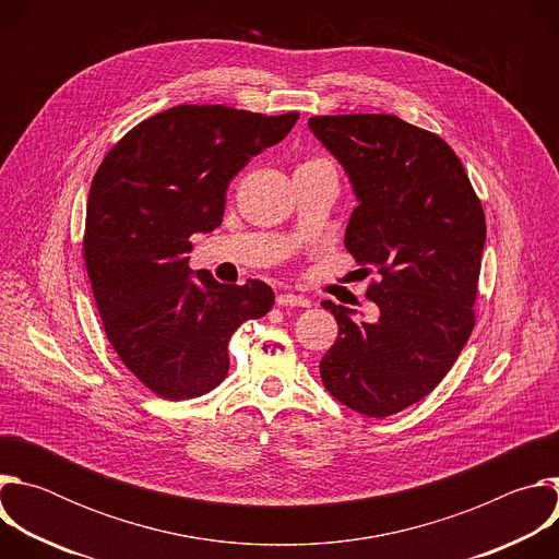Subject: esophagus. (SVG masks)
<instances>
[{"mask_svg":"<svg viewBox=\"0 0 559 559\" xmlns=\"http://www.w3.org/2000/svg\"><path fill=\"white\" fill-rule=\"evenodd\" d=\"M276 305H281V307H309V300L305 296L283 292V294L276 296Z\"/></svg>","mask_w":559,"mask_h":559,"instance_id":"obj_1","label":"esophagus"}]
</instances>
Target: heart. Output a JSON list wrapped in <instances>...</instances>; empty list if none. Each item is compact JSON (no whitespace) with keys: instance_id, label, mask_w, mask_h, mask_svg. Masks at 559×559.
I'll list each match as a JSON object with an SVG mask.
<instances>
[{"instance_id":"heart-1","label":"heart","mask_w":559,"mask_h":559,"mask_svg":"<svg viewBox=\"0 0 559 559\" xmlns=\"http://www.w3.org/2000/svg\"><path fill=\"white\" fill-rule=\"evenodd\" d=\"M318 164H330V162H325V158H309V162H305L302 166H318Z\"/></svg>"}]
</instances>
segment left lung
I'll list each match as a JSON object with an SVG mask.
<instances>
[{"mask_svg": "<svg viewBox=\"0 0 559 559\" xmlns=\"http://www.w3.org/2000/svg\"><path fill=\"white\" fill-rule=\"evenodd\" d=\"M345 168L358 205L345 248L376 272L378 321L325 300L338 338L321 360L325 389L349 409L386 418L429 395L473 328L487 221L457 154L395 115L311 117Z\"/></svg>", "mask_w": 559, "mask_h": 559, "instance_id": "left-lung-1", "label": "left lung"}]
</instances>
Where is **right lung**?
<instances>
[{
	"label": "right lung",
	"instance_id": "right-lung-1",
	"mask_svg": "<svg viewBox=\"0 0 559 559\" xmlns=\"http://www.w3.org/2000/svg\"><path fill=\"white\" fill-rule=\"evenodd\" d=\"M296 119L175 106L134 126L102 162L88 194L86 270L110 345L152 393L186 401L218 386L231 334L272 309L267 283L192 276L188 252L192 234L221 225L229 181Z\"/></svg>",
	"mask_w": 559,
	"mask_h": 559
}]
</instances>
